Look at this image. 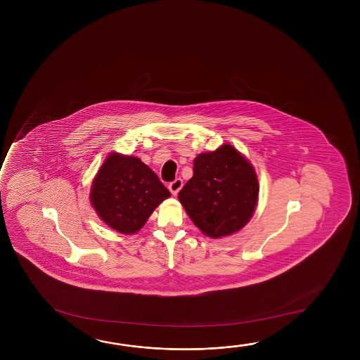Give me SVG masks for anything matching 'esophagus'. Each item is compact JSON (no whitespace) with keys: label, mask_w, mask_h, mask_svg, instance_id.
<instances>
[{"label":"esophagus","mask_w":360,"mask_h":360,"mask_svg":"<svg viewBox=\"0 0 360 360\" xmlns=\"http://www.w3.org/2000/svg\"><path fill=\"white\" fill-rule=\"evenodd\" d=\"M183 186V181L181 178H177V179H174L173 182L169 183V186H168V188L171 191L172 195H177L178 192L181 191Z\"/></svg>","instance_id":"esophagus-1"}]
</instances>
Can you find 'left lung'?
Returning a JSON list of instances; mask_svg holds the SVG:
<instances>
[{"label": "left lung", "mask_w": 360, "mask_h": 360, "mask_svg": "<svg viewBox=\"0 0 360 360\" xmlns=\"http://www.w3.org/2000/svg\"><path fill=\"white\" fill-rule=\"evenodd\" d=\"M259 182L252 165L224 144L195 160L193 177L178 193L186 212L207 236H229L252 217Z\"/></svg>", "instance_id": "1"}]
</instances>
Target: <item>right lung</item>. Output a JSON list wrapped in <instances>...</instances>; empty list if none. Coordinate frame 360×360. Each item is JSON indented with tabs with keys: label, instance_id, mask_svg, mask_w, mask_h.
<instances>
[{
	"label": "right lung",
	"instance_id": "1",
	"mask_svg": "<svg viewBox=\"0 0 360 360\" xmlns=\"http://www.w3.org/2000/svg\"><path fill=\"white\" fill-rule=\"evenodd\" d=\"M171 195L142 160L110 154L95 176L90 200L99 217L120 233H136Z\"/></svg>",
	"mask_w": 360,
	"mask_h": 360
}]
</instances>
